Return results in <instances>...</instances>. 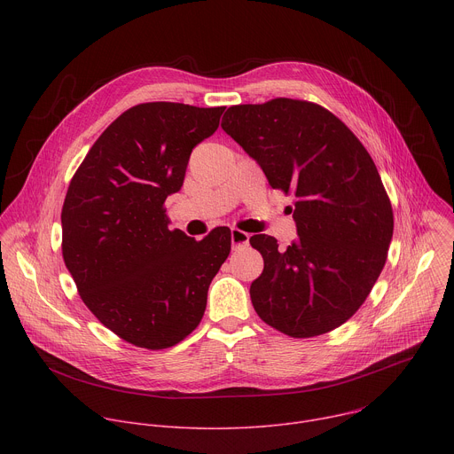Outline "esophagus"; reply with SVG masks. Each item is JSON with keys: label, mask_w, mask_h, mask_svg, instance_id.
<instances>
[{"label": "esophagus", "mask_w": 454, "mask_h": 454, "mask_svg": "<svg viewBox=\"0 0 454 454\" xmlns=\"http://www.w3.org/2000/svg\"><path fill=\"white\" fill-rule=\"evenodd\" d=\"M247 242H249V235H247L246 231L237 230V228H233V230H231V246H233V247L247 246Z\"/></svg>", "instance_id": "1"}]
</instances>
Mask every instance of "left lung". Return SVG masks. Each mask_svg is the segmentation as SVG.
Returning a JSON list of instances; mask_svg holds the SVG:
<instances>
[{"label": "left lung", "mask_w": 454, "mask_h": 454, "mask_svg": "<svg viewBox=\"0 0 454 454\" xmlns=\"http://www.w3.org/2000/svg\"><path fill=\"white\" fill-rule=\"evenodd\" d=\"M221 127L273 188L296 198V242L282 251L275 237L249 239L264 258L249 287L256 314L291 338L338 329L370 294L394 235L372 156L338 116L307 100L231 106Z\"/></svg>", "instance_id": "8db88e82"}]
</instances>
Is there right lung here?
Returning <instances> with one entry per match:
<instances>
[{
    "label": "right lung",
    "instance_id": "1",
    "mask_svg": "<svg viewBox=\"0 0 454 454\" xmlns=\"http://www.w3.org/2000/svg\"><path fill=\"white\" fill-rule=\"evenodd\" d=\"M226 107L147 102L93 144L62 205V258L97 319L123 341L161 350L200 325L208 287L231 249L226 228L203 240L168 230L165 200L192 149Z\"/></svg>",
    "mask_w": 454,
    "mask_h": 454
}]
</instances>
